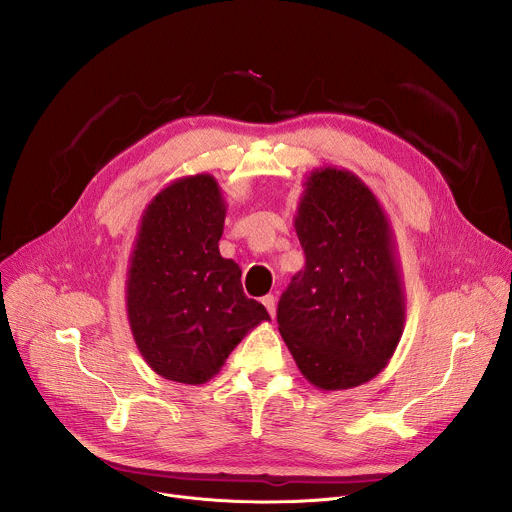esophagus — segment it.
<instances>
[{"instance_id": "obj_1", "label": "esophagus", "mask_w": 512, "mask_h": 512, "mask_svg": "<svg viewBox=\"0 0 512 512\" xmlns=\"http://www.w3.org/2000/svg\"><path fill=\"white\" fill-rule=\"evenodd\" d=\"M263 306L267 308L269 316H271V318H275V312H277V304H275V298H273V296H265V298H263Z\"/></svg>"}]
</instances>
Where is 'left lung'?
<instances>
[{
	"instance_id": "1",
	"label": "left lung",
	"mask_w": 512,
	"mask_h": 512,
	"mask_svg": "<svg viewBox=\"0 0 512 512\" xmlns=\"http://www.w3.org/2000/svg\"><path fill=\"white\" fill-rule=\"evenodd\" d=\"M294 227L306 267L277 304L283 342L322 391L377 377L405 328V289L389 218L356 174L316 168Z\"/></svg>"
}]
</instances>
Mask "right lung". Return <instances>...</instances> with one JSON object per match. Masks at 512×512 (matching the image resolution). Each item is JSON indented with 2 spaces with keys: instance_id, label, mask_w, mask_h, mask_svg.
<instances>
[{
  "instance_id": "add662e5",
  "label": "right lung",
  "mask_w": 512,
  "mask_h": 512,
  "mask_svg": "<svg viewBox=\"0 0 512 512\" xmlns=\"http://www.w3.org/2000/svg\"><path fill=\"white\" fill-rule=\"evenodd\" d=\"M227 216L210 174L184 176L145 206L125 281L133 340L160 377L202 385L261 322L263 304L243 294L241 267L218 251Z\"/></svg>"
}]
</instances>
